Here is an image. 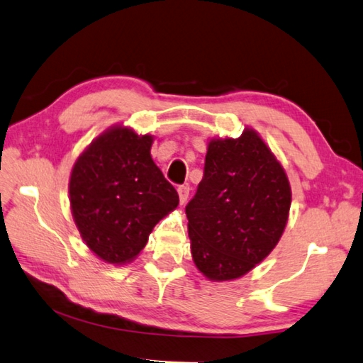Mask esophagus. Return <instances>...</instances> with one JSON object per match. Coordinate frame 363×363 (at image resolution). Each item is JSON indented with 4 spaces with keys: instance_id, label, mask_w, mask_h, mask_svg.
Listing matches in <instances>:
<instances>
[{
    "instance_id": "obj_1",
    "label": "esophagus",
    "mask_w": 363,
    "mask_h": 363,
    "mask_svg": "<svg viewBox=\"0 0 363 363\" xmlns=\"http://www.w3.org/2000/svg\"><path fill=\"white\" fill-rule=\"evenodd\" d=\"M189 192H190L189 186H181V187H177V194H179V201H181V204H184V203L187 201V199H189Z\"/></svg>"
}]
</instances>
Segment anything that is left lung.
<instances>
[{
	"instance_id": "obj_1",
	"label": "left lung",
	"mask_w": 363,
	"mask_h": 363,
	"mask_svg": "<svg viewBox=\"0 0 363 363\" xmlns=\"http://www.w3.org/2000/svg\"><path fill=\"white\" fill-rule=\"evenodd\" d=\"M291 203L284 167L252 127L240 138H211L186 206L195 267L213 282L240 279L278 245Z\"/></svg>"
}]
</instances>
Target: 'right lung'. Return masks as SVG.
Here are the masks:
<instances>
[{
	"instance_id": "obj_1",
	"label": "right lung",
	"mask_w": 363,
	"mask_h": 363,
	"mask_svg": "<svg viewBox=\"0 0 363 363\" xmlns=\"http://www.w3.org/2000/svg\"><path fill=\"white\" fill-rule=\"evenodd\" d=\"M154 136L116 123L72 164L69 206L81 238L98 259L125 265L146 246L179 195L150 155Z\"/></svg>"
}]
</instances>
